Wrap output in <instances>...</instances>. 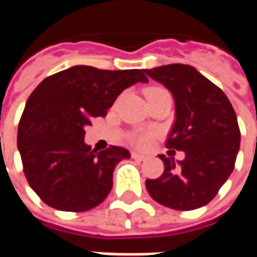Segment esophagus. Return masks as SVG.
<instances>
[{"label":"esophagus","mask_w":257,"mask_h":257,"mask_svg":"<svg viewBox=\"0 0 257 257\" xmlns=\"http://www.w3.org/2000/svg\"><path fill=\"white\" fill-rule=\"evenodd\" d=\"M132 158L136 160V161H145L147 157L143 156V154H139V153H136V151H134V153H132Z\"/></svg>","instance_id":"34e87169"}]
</instances>
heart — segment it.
<instances>
[{"label": "heart", "instance_id": "b5f03b06", "mask_svg": "<svg viewBox=\"0 0 257 257\" xmlns=\"http://www.w3.org/2000/svg\"><path fill=\"white\" fill-rule=\"evenodd\" d=\"M156 89H160V88H151L147 92ZM151 140H153V134L151 132H138V134H134L131 136V143L138 146V147H147L151 143Z\"/></svg>", "mask_w": 257, "mask_h": 257}]
</instances>
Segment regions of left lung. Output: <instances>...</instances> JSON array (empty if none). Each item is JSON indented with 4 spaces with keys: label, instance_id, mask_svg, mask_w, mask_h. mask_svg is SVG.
<instances>
[{
    "label": "left lung",
    "instance_id": "left-lung-1",
    "mask_svg": "<svg viewBox=\"0 0 257 257\" xmlns=\"http://www.w3.org/2000/svg\"><path fill=\"white\" fill-rule=\"evenodd\" d=\"M171 90L176 119L167 147L184 151L183 161L158 156L164 173L147 179L146 187L158 204L193 210L215 198L237 160L241 134L231 103L224 92L189 64H167L145 70Z\"/></svg>",
    "mask_w": 257,
    "mask_h": 257
}]
</instances>
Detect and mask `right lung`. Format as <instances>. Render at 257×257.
Returning a JSON list of instances; mask_svg holds the SVG:
<instances>
[{
    "label": "right lung",
    "instance_id": "right-lung-1",
    "mask_svg": "<svg viewBox=\"0 0 257 257\" xmlns=\"http://www.w3.org/2000/svg\"><path fill=\"white\" fill-rule=\"evenodd\" d=\"M136 82H149L142 70L73 66L33 90L20 118L18 149L26 179L45 204L85 212L106 199L114 168L131 154L117 146L96 153L85 145V126L104 117L118 95Z\"/></svg>",
    "mask_w": 257,
    "mask_h": 257
}]
</instances>
